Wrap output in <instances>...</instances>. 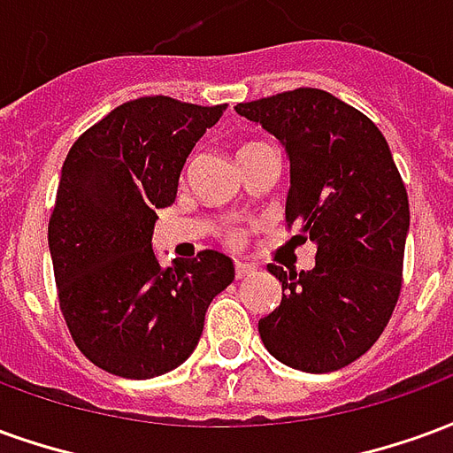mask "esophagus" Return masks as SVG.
Segmentation results:
<instances>
[{"label":"esophagus","mask_w":453,"mask_h":453,"mask_svg":"<svg viewBox=\"0 0 453 453\" xmlns=\"http://www.w3.org/2000/svg\"><path fill=\"white\" fill-rule=\"evenodd\" d=\"M255 272V266L252 265H245V262H235V276L237 279H245Z\"/></svg>","instance_id":"1"}]
</instances>
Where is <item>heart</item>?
<instances>
[{
  "instance_id": "heart-1",
  "label": "heart",
  "mask_w": 453,
  "mask_h": 453,
  "mask_svg": "<svg viewBox=\"0 0 453 453\" xmlns=\"http://www.w3.org/2000/svg\"><path fill=\"white\" fill-rule=\"evenodd\" d=\"M227 237H230L233 242H237V240H240V233H230V235H227Z\"/></svg>"
}]
</instances>
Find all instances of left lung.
Listing matches in <instances>:
<instances>
[{"instance_id":"obj_1","label":"left lung","mask_w":453,"mask_h":453,"mask_svg":"<svg viewBox=\"0 0 453 453\" xmlns=\"http://www.w3.org/2000/svg\"><path fill=\"white\" fill-rule=\"evenodd\" d=\"M235 111L284 145L286 226L315 245L311 272L266 266L284 296L259 320V337L291 369H344L379 340L403 281L410 206L388 142L364 113L311 87Z\"/></svg>"}]
</instances>
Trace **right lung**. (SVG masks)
<instances>
[{
  "label": "right lung",
  "mask_w": 453,
  "mask_h": 453,
  "mask_svg": "<svg viewBox=\"0 0 453 453\" xmlns=\"http://www.w3.org/2000/svg\"><path fill=\"white\" fill-rule=\"evenodd\" d=\"M227 106L169 96L120 104L67 152L48 226L58 298L74 344L99 369L155 379L191 357L211 301L235 279L216 250L159 266L157 208Z\"/></svg>",
  "instance_id": "obj_1"
}]
</instances>
